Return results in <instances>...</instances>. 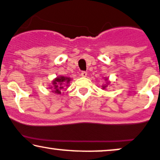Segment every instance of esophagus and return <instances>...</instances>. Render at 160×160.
I'll return each mask as SVG.
<instances>
[{
  "instance_id": "34e87169",
  "label": "esophagus",
  "mask_w": 160,
  "mask_h": 160,
  "mask_svg": "<svg viewBox=\"0 0 160 160\" xmlns=\"http://www.w3.org/2000/svg\"><path fill=\"white\" fill-rule=\"evenodd\" d=\"M81 76L82 77H86L88 76V73H87V72H85V71H82V72H81Z\"/></svg>"
}]
</instances>
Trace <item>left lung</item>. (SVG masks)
I'll return each mask as SVG.
<instances>
[{
  "mask_svg": "<svg viewBox=\"0 0 160 160\" xmlns=\"http://www.w3.org/2000/svg\"><path fill=\"white\" fill-rule=\"evenodd\" d=\"M106 87H107V85H105V86H103V87H102V88H103V89H104V88H105Z\"/></svg>",
  "mask_w": 160,
  "mask_h": 160,
  "instance_id": "left-lung-1",
  "label": "left lung"
}]
</instances>
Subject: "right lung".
<instances>
[{"instance_id": "right-lung-1", "label": "right lung", "mask_w": 160, "mask_h": 160, "mask_svg": "<svg viewBox=\"0 0 160 160\" xmlns=\"http://www.w3.org/2000/svg\"><path fill=\"white\" fill-rule=\"evenodd\" d=\"M70 78H67V77L64 76H59L58 78H56V79L52 82L53 87V92L57 94H61V92L62 91V89L64 88V84H68L70 82Z\"/></svg>"}]
</instances>
